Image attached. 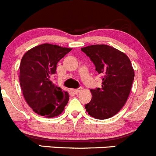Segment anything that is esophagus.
Returning a JSON list of instances; mask_svg holds the SVG:
<instances>
[{
  "mask_svg": "<svg viewBox=\"0 0 156 156\" xmlns=\"http://www.w3.org/2000/svg\"><path fill=\"white\" fill-rule=\"evenodd\" d=\"M81 90H82V88H81V87L78 88V89H74L73 90V91L75 93V94H78V93L81 92Z\"/></svg>",
  "mask_w": 156,
  "mask_h": 156,
  "instance_id": "34e87169",
  "label": "esophagus"
}]
</instances>
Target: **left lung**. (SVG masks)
I'll use <instances>...</instances> for the list:
<instances>
[{
    "mask_svg": "<svg viewBox=\"0 0 156 156\" xmlns=\"http://www.w3.org/2000/svg\"><path fill=\"white\" fill-rule=\"evenodd\" d=\"M103 75L102 87L91 89L92 98L85 105L96 119H107L117 114L126 103L134 78V70L125 53L106 44L81 48Z\"/></svg>",
    "mask_w": 156,
    "mask_h": 156,
    "instance_id": "obj_1",
    "label": "left lung"
}]
</instances>
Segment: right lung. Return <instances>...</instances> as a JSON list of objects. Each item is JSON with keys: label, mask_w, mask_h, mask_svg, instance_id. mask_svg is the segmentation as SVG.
Wrapping results in <instances>:
<instances>
[{"label": "right lung", "mask_w": 156, "mask_h": 156, "mask_svg": "<svg viewBox=\"0 0 156 156\" xmlns=\"http://www.w3.org/2000/svg\"><path fill=\"white\" fill-rule=\"evenodd\" d=\"M72 48L43 44L28 50L20 66V82L23 97L33 111L46 118L60 115L68 103L67 91L53 84L58 62Z\"/></svg>", "instance_id": "1"}]
</instances>
